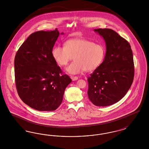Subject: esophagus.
I'll return each mask as SVG.
<instances>
[{
	"label": "esophagus",
	"instance_id": "1",
	"mask_svg": "<svg viewBox=\"0 0 149 149\" xmlns=\"http://www.w3.org/2000/svg\"><path fill=\"white\" fill-rule=\"evenodd\" d=\"M71 79H72V81H75L77 80L78 79V78L77 77H74V76H71Z\"/></svg>",
	"mask_w": 149,
	"mask_h": 149
}]
</instances>
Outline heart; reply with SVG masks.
Wrapping results in <instances>:
<instances>
[{
	"label": "heart",
	"instance_id": "b5f03b06",
	"mask_svg": "<svg viewBox=\"0 0 149 149\" xmlns=\"http://www.w3.org/2000/svg\"><path fill=\"white\" fill-rule=\"evenodd\" d=\"M106 55V49L102 44L83 38H73L66 41L65 46H56L52 50L55 61L65 66L72 59L66 71L70 74H78L85 70L93 71L102 63Z\"/></svg>",
	"mask_w": 149,
	"mask_h": 149
}]
</instances>
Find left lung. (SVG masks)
I'll list each match as a JSON object with an SVG mask.
<instances>
[{
    "mask_svg": "<svg viewBox=\"0 0 149 149\" xmlns=\"http://www.w3.org/2000/svg\"><path fill=\"white\" fill-rule=\"evenodd\" d=\"M103 37L106 52L103 63L88 78V95L96 106L112 105L127 93L134 78V63L127 41L111 29H95Z\"/></svg>",
    "mask_w": 149,
    "mask_h": 149,
    "instance_id": "8db88e82",
    "label": "left lung"
}]
</instances>
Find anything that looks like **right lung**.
<instances>
[{
	"instance_id": "1",
	"label": "right lung",
	"mask_w": 149,
	"mask_h": 149,
	"mask_svg": "<svg viewBox=\"0 0 149 149\" xmlns=\"http://www.w3.org/2000/svg\"><path fill=\"white\" fill-rule=\"evenodd\" d=\"M59 35L57 29L34 32L23 43L15 56L18 94L24 103L37 111L56 110L62 103L66 88L72 81L63 74L52 55Z\"/></svg>"
}]
</instances>
